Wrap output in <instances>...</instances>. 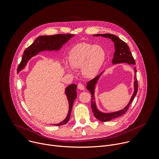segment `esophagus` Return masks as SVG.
I'll use <instances>...</instances> for the list:
<instances>
[{
  "label": "esophagus",
  "mask_w": 159,
  "mask_h": 159,
  "mask_svg": "<svg viewBox=\"0 0 159 159\" xmlns=\"http://www.w3.org/2000/svg\"><path fill=\"white\" fill-rule=\"evenodd\" d=\"M78 88L79 89L83 90V89H84V86H83L81 83H79V84H78Z\"/></svg>",
  "instance_id": "1"
}]
</instances>
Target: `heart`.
<instances>
[{"label": "heart", "mask_w": 159, "mask_h": 159, "mask_svg": "<svg viewBox=\"0 0 159 159\" xmlns=\"http://www.w3.org/2000/svg\"><path fill=\"white\" fill-rule=\"evenodd\" d=\"M105 59V52L100 46L81 43L75 46L68 54V60L72 67L66 65L70 72L74 68H81L82 74L91 78L97 75Z\"/></svg>", "instance_id": "heart-1"}]
</instances>
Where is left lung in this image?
Segmentation results:
<instances>
[{
	"label": "left lung",
	"mask_w": 159,
	"mask_h": 159,
	"mask_svg": "<svg viewBox=\"0 0 159 159\" xmlns=\"http://www.w3.org/2000/svg\"><path fill=\"white\" fill-rule=\"evenodd\" d=\"M94 36H102L105 38H108L111 41L114 43L115 45V52H114L113 55V58L112 59L113 64H117V63H121V62H127L129 65H135V59L129 49V46L126 44L124 41L121 40L119 38H118L116 36L111 34H94ZM135 70V73H137L136 68H134ZM100 73L98 76L97 77H95L94 78L90 80L89 82L87 83L86 88L90 91L91 93V110L93 111V113L94 114V116L95 118H97L101 121L105 122V121H110L111 120L117 118L118 116H120L125 114L126 111L128 110L130 105L132 102L133 100L134 99L135 97L136 96V94L138 91V82L137 80V76L135 74V81H134V92L132 95V97L130 100L129 103L126 106L123 110H121L118 111L116 112H113V113H105L100 111L96 106V103H95V99L94 97V88H95V84H97L100 75H102Z\"/></svg>",
	"instance_id": "1"
}]
</instances>
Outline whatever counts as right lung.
Instances as JSON below:
<instances>
[{"mask_svg":"<svg viewBox=\"0 0 159 159\" xmlns=\"http://www.w3.org/2000/svg\"><path fill=\"white\" fill-rule=\"evenodd\" d=\"M74 35L72 34H59L52 36H41L37 38L34 42L24 51L22 60L17 68V73L24 68L27 61L32 57L36 56L41 51L53 50L57 51L61 49L63 44H65ZM76 88L77 86L76 84H71L66 88L65 94H66L69 103V111L67 117L62 122L53 125L61 126L66 124L69 121L73 105L77 97L76 90Z\"/></svg>","mask_w":159,"mask_h":159,"instance_id":"1","label":"right lung"}]
</instances>
